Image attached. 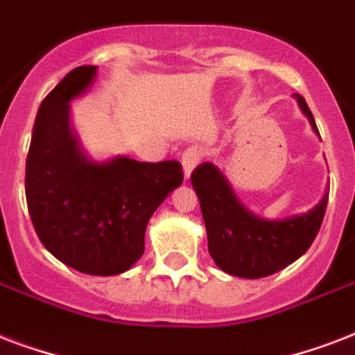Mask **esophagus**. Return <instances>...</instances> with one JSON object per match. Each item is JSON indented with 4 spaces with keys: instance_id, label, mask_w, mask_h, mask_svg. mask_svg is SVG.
<instances>
[{
    "instance_id": "34e87169",
    "label": "esophagus",
    "mask_w": 355,
    "mask_h": 355,
    "mask_svg": "<svg viewBox=\"0 0 355 355\" xmlns=\"http://www.w3.org/2000/svg\"><path fill=\"white\" fill-rule=\"evenodd\" d=\"M200 160H202V150L197 149V147H191L182 155V169H184V177L189 178L191 171L195 167L199 166Z\"/></svg>"
}]
</instances>
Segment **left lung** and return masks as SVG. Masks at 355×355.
Segmentation results:
<instances>
[{
    "mask_svg": "<svg viewBox=\"0 0 355 355\" xmlns=\"http://www.w3.org/2000/svg\"><path fill=\"white\" fill-rule=\"evenodd\" d=\"M295 97L319 134L306 99L298 94ZM191 184L199 197L210 256L219 269L241 278H263L297 261L319 234L328 206L326 191L308 214L280 221L261 219L237 200L225 175L210 162L195 167Z\"/></svg>",
    "mask_w": 355,
    "mask_h": 355,
    "instance_id": "obj_1",
    "label": "left lung"
}]
</instances>
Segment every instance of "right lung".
I'll return each mask as SVG.
<instances>
[{"mask_svg":"<svg viewBox=\"0 0 355 355\" xmlns=\"http://www.w3.org/2000/svg\"><path fill=\"white\" fill-rule=\"evenodd\" d=\"M96 73V66L71 69L42 101L25 197L36 236L55 258L85 275L114 276L141 258L147 223L184 173L177 160L86 158L69 127V101L88 90Z\"/></svg>","mask_w":355,"mask_h":355,"instance_id":"obj_1","label":"right lung"}]
</instances>
